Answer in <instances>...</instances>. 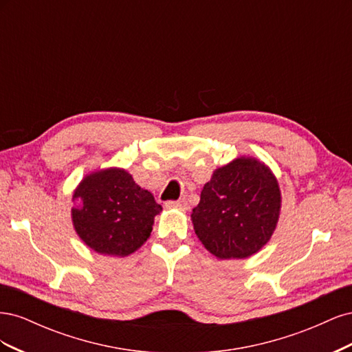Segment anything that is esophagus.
Returning a JSON list of instances; mask_svg holds the SVG:
<instances>
[{"label": "esophagus", "instance_id": "obj_1", "mask_svg": "<svg viewBox=\"0 0 352 352\" xmlns=\"http://www.w3.org/2000/svg\"><path fill=\"white\" fill-rule=\"evenodd\" d=\"M166 207H177V208H184L188 210V202L185 199H177V201H167Z\"/></svg>", "mask_w": 352, "mask_h": 352}]
</instances>
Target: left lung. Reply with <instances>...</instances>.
I'll use <instances>...</instances> for the list:
<instances>
[{
  "label": "left lung",
  "instance_id": "1",
  "mask_svg": "<svg viewBox=\"0 0 352 352\" xmlns=\"http://www.w3.org/2000/svg\"><path fill=\"white\" fill-rule=\"evenodd\" d=\"M280 201L272 170L258 160L241 157L212 173L190 217L197 236L212 255L247 258L272 238Z\"/></svg>",
  "mask_w": 352,
  "mask_h": 352
}]
</instances>
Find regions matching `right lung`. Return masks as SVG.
Masks as SVG:
<instances>
[{
    "mask_svg": "<svg viewBox=\"0 0 352 352\" xmlns=\"http://www.w3.org/2000/svg\"><path fill=\"white\" fill-rule=\"evenodd\" d=\"M72 220L79 238L95 252L126 257L150 238L162 211L151 192L123 168H105L85 177L73 194Z\"/></svg>",
    "mask_w": 352,
    "mask_h": 352,
    "instance_id": "add662e5",
    "label": "right lung"
}]
</instances>
